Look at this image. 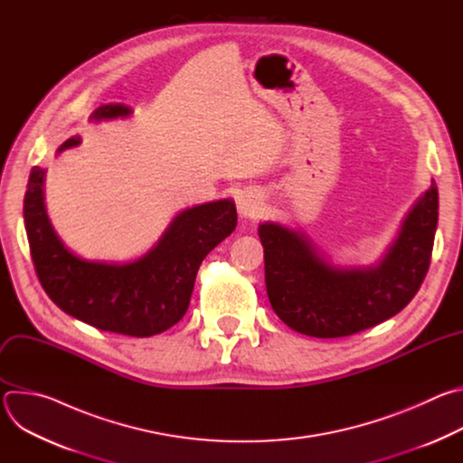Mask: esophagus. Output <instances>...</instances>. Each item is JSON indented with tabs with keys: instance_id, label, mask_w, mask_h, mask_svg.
<instances>
[{
	"instance_id": "1",
	"label": "esophagus",
	"mask_w": 463,
	"mask_h": 463,
	"mask_svg": "<svg viewBox=\"0 0 463 463\" xmlns=\"http://www.w3.org/2000/svg\"><path fill=\"white\" fill-rule=\"evenodd\" d=\"M236 205H238V213L241 218H258L261 213L263 202H261L260 194H256L252 190H243L236 197Z\"/></svg>"
}]
</instances>
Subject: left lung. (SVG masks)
<instances>
[{
	"mask_svg": "<svg viewBox=\"0 0 463 463\" xmlns=\"http://www.w3.org/2000/svg\"><path fill=\"white\" fill-rule=\"evenodd\" d=\"M438 227V188L420 197L383 260L337 268L300 231L266 222L258 227L266 288L275 313L298 334L320 339L354 335L400 313L421 288Z\"/></svg>",
	"mask_w": 463,
	"mask_h": 463,
	"instance_id": "left-lung-1",
	"label": "left lung"
}]
</instances>
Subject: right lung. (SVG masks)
I'll list each match as a JSON object with an SVG mask.
<instances>
[{"instance_id":"obj_1","label":"right lung","mask_w":463,"mask_h":463,"mask_svg":"<svg viewBox=\"0 0 463 463\" xmlns=\"http://www.w3.org/2000/svg\"><path fill=\"white\" fill-rule=\"evenodd\" d=\"M124 104H106L90 120L128 117ZM65 141L58 154L79 146ZM45 170L34 166L24 200V220L38 280L68 315L102 332L152 337L172 327L188 309L203 258L236 227L232 200L195 205L179 213L159 241L139 260L90 261L73 254L54 232L43 203Z\"/></svg>"}]
</instances>
